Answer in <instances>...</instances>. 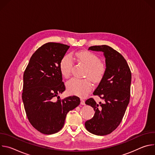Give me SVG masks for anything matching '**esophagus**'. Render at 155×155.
Returning <instances> with one entry per match:
<instances>
[{"label": "esophagus", "mask_w": 155, "mask_h": 155, "mask_svg": "<svg viewBox=\"0 0 155 155\" xmlns=\"http://www.w3.org/2000/svg\"><path fill=\"white\" fill-rule=\"evenodd\" d=\"M80 100H81V102H80V104H81V105H84V104H85V102H84V101L83 99H81Z\"/></svg>", "instance_id": "esophagus-1"}]
</instances>
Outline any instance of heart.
I'll list each match as a JSON object with an SVG mask.
<instances>
[{"label": "heart", "instance_id": "b5f03b06", "mask_svg": "<svg viewBox=\"0 0 155 155\" xmlns=\"http://www.w3.org/2000/svg\"><path fill=\"white\" fill-rule=\"evenodd\" d=\"M78 61L87 68L84 79L73 78L69 80L66 86L68 91L73 94L85 96L92 88V81L96 83L104 77L107 67L104 62L101 61L99 58L94 53L88 51H81L76 53ZM74 66V61L70 54L65 55L60 61L59 69L61 74L65 78L70 77ZM91 79H90L89 78Z\"/></svg>", "mask_w": 155, "mask_h": 155}]
</instances>
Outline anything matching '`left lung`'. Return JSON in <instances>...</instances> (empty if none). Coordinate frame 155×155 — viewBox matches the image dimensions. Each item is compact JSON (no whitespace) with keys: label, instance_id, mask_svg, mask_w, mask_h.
Returning <instances> with one entry per match:
<instances>
[{"label":"left lung","instance_id":"left-lung-1","mask_svg":"<svg viewBox=\"0 0 155 155\" xmlns=\"http://www.w3.org/2000/svg\"><path fill=\"white\" fill-rule=\"evenodd\" d=\"M88 50L104 52L107 69L93 93L105 103L97 104L92 97L86 101V104L93 107L95 114L84 125L91 133L105 136L115 130L123 120L130 99L131 72L124 57L112 47L96 45Z\"/></svg>","mask_w":155,"mask_h":155}]
</instances>
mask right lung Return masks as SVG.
Here are the masks:
<instances>
[{
	"label": "right lung",
	"mask_w": 155,
	"mask_h": 155,
	"mask_svg": "<svg viewBox=\"0 0 155 155\" xmlns=\"http://www.w3.org/2000/svg\"><path fill=\"white\" fill-rule=\"evenodd\" d=\"M69 47L59 43H45L32 54L24 72L22 99L26 114L31 125L44 134L59 131L68 113L80 103L76 96L62 100L58 96L65 90L59 64Z\"/></svg>",
	"instance_id": "add662e5"
}]
</instances>
